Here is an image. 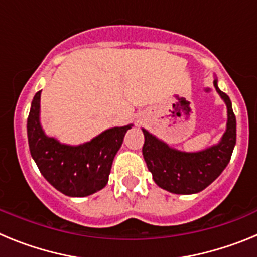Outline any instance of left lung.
<instances>
[{"instance_id":"left-lung-1","label":"left lung","mask_w":257,"mask_h":257,"mask_svg":"<svg viewBox=\"0 0 257 257\" xmlns=\"http://www.w3.org/2000/svg\"><path fill=\"white\" fill-rule=\"evenodd\" d=\"M213 86L228 110L226 130L217 144L199 152L178 151L142 128L145 139L143 156L148 170L152 172L154 183L167 192L175 194L201 192L219 178L230 161L237 139V121L230 99L219 88L216 77Z\"/></svg>"}]
</instances>
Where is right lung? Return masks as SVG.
<instances>
[{
  "label": "right lung",
  "instance_id": "right-lung-1",
  "mask_svg": "<svg viewBox=\"0 0 257 257\" xmlns=\"http://www.w3.org/2000/svg\"><path fill=\"white\" fill-rule=\"evenodd\" d=\"M41 91L31 104L27 134L32 158L52 187L68 197H87L108 183L118 149L133 123L112 127L90 142L79 145L63 144L46 135L40 119Z\"/></svg>",
  "mask_w": 257,
  "mask_h": 257
}]
</instances>
